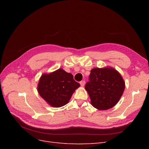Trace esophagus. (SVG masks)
<instances>
[{
    "mask_svg": "<svg viewBox=\"0 0 149 149\" xmlns=\"http://www.w3.org/2000/svg\"><path fill=\"white\" fill-rule=\"evenodd\" d=\"M80 84H81V86H84V84H85V81L83 80V81H80Z\"/></svg>",
    "mask_w": 149,
    "mask_h": 149,
    "instance_id": "esophagus-1",
    "label": "esophagus"
}]
</instances>
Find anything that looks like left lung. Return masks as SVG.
I'll return each instance as SVG.
<instances>
[{
    "instance_id": "left-lung-1",
    "label": "left lung",
    "mask_w": 149,
    "mask_h": 149,
    "mask_svg": "<svg viewBox=\"0 0 149 149\" xmlns=\"http://www.w3.org/2000/svg\"><path fill=\"white\" fill-rule=\"evenodd\" d=\"M125 89V83L118 71L112 68H96L91 70L85 89L92 106L99 110H107L119 101Z\"/></svg>"
}]
</instances>
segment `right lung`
<instances>
[{
  "label": "right lung",
  "instance_id": "obj_1",
  "mask_svg": "<svg viewBox=\"0 0 149 149\" xmlns=\"http://www.w3.org/2000/svg\"><path fill=\"white\" fill-rule=\"evenodd\" d=\"M79 86L74 80L73 74L61 68L42 74L37 89L40 96L49 105L60 107L69 102L72 94Z\"/></svg>",
  "mask_w": 149,
  "mask_h": 149
}]
</instances>
